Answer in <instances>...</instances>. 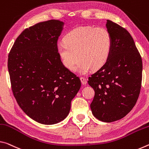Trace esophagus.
<instances>
[{
	"label": "esophagus",
	"instance_id": "esophagus-1",
	"mask_svg": "<svg viewBox=\"0 0 149 149\" xmlns=\"http://www.w3.org/2000/svg\"><path fill=\"white\" fill-rule=\"evenodd\" d=\"M80 81H81L82 84L83 85H86L87 83V80L84 77H80Z\"/></svg>",
	"mask_w": 149,
	"mask_h": 149
}]
</instances>
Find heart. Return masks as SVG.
<instances>
[{"mask_svg":"<svg viewBox=\"0 0 149 149\" xmlns=\"http://www.w3.org/2000/svg\"><path fill=\"white\" fill-rule=\"evenodd\" d=\"M64 41L57 45L63 65L72 70L80 58L74 70L81 74L103 67L108 60L112 47L111 34L104 28L77 27L66 34Z\"/></svg>","mask_w":149,"mask_h":149,"instance_id":"b5f03b06","label":"heart"}]
</instances>
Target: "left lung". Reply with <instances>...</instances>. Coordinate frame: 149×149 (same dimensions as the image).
<instances>
[{
  "instance_id": "obj_1",
  "label": "left lung",
  "mask_w": 149,
  "mask_h": 149,
  "mask_svg": "<svg viewBox=\"0 0 149 149\" xmlns=\"http://www.w3.org/2000/svg\"><path fill=\"white\" fill-rule=\"evenodd\" d=\"M112 38L110 55L88 83L94 90L91 104L94 117L110 123L125 117L135 106L142 81V58L133 38L125 28L107 19Z\"/></svg>"
}]
</instances>
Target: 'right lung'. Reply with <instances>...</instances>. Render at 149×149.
<instances>
[{
  "label": "right lung",
  "instance_id": "add662e5",
  "mask_svg": "<svg viewBox=\"0 0 149 149\" xmlns=\"http://www.w3.org/2000/svg\"><path fill=\"white\" fill-rule=\"evenodd\" d=\"M64 22H43L26 28L8 55L12 90L21 109L30 118L53 125L68 116L81 82L63 65L57 52Z\"/></svg>",
  "mask_w": 149,
  "mask_h": 149
}]
</instances>
